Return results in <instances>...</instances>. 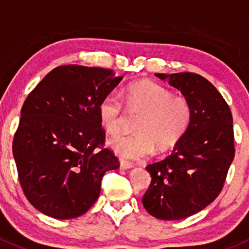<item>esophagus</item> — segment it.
Returning <instances> with one entry per match:
<instances>
[{
	"instance_id": "esophagus-1",
	"label": "esophagus",
	"mask_w": 249,
	"mask_h": 249,
	"mask_svg": "<svg viewBox=\"0 0 249 249\" xmlns=\"http://www.w3.org/2000/svg\"><path fill=\"white\" fill-rule=\"evenodd\" d=\"M120 167H121L122 170H127V168L133 167V164L130 161H127V160L121 159L120 160Z\"/></svg>"
}]
</instances>
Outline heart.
<instances>
[{
	"mask_svg": "<svg viewBox=\"0 0 249 249\" xmlns=\"http://www.w3.org/2000/svg\"><path fill=\"white\" fill-rule=\"evenodd\" d=\"M125 106L141 111L136 134L120 135L109 141L115 153L124 159L138 160L153 153L165 152L177 145L188 130L192 107L184 96L173 95L167 88L151 81L133 83L124 93ZM100 124L108 134L116 135L124 124V102L116 92H108L97 107Z\"/></svg>",
	"mask_w": 249,
	"mask_h": 249,
	"instance_id": "1",
	"label": "heart"
}]
</instances>
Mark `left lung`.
Listing matches in <instances>:
<instances>
[{
  "label": "left lung",
  "instance_id": "8db88e82",
  "mask_svg": "<svg viewBox=\"0 0 249 249\" xmlns=\"http://www.w3.org/2000/svg\"><path fill=\"white\" fill-rule=\"evenodd\" d=\"M156 76L188 98L192 119L172 153L147 165L152 180L142 204L159 220H181L204 209L223 189L235 156L232 116L204 77L191 72Z\"/></svg>",
  "mask_w": 249,
  "mask_h": 249
}]
</instances>
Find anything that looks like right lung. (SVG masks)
<instances>
[{
	"label": "right lung",
	"instance_id": "1",
	"mask_svg": "<svg viewBox=\"0 0 249 249\" xmlns=\"http://www.w3.org/2000/svg\"><path fill=\"white\" fill-rule=\"evenodd\" d=\"M121 79L110 69L63 65L27 96L13 156L23 194L40 213L58 220L82 216L100 196L104 173L120 166L104 147L97 107Z\"/></svg>",
	"mask_w": 249,
	"mask_h": 249
}]
</instances>
